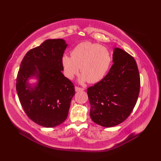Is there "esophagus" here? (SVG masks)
I'll return each instance as SVG.
<instances>
[{"label": "esophagus", "mask_w": 161, "mask_h": 161, "mask_svg": "<svg viewBox=\"0 0 161 161\" xmlns=\"http://www.w3.org/2000/svg\"><path fill=\"white\" fill-rule=\"evenodd\" d=\"M75 91H76V92H79V91H84V88H81V87H79V86H75Z\"/></svg>", "instance_id": "34e87169"}]
</instances>
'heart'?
I'll return each instance as SVG.
<instances>
[{"label": "heart", "mask_w": 161, "mask_h": 161, "mask_svg": "<svg viewBox=\"0 0 161 161\" xmlns=\"http://www.w3.org/2000/svg\"><path fill=\"white\" fill-rule=\"evenodd\" d=\"M71 57L65 55L62 58L64 74L72 80L79 70L81 75V82L88 80L96 83L103 79L111 63V57L107 47L97 43L83 42L75 46L71 51Z\"/></svg>", "instance_id": "obj_1"}]
</instances>
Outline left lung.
Returning a JSON list of instances; mask_svg holds the SVG:
<instances>
[{"mask_svg":"<svg viewBox=\"0 0 161 161\" xmlns=\"http://www.w3.org/2000/svg\"><path fill=\"white\" fill-rule=\"evenodd\" d=\"M113 62L108 74L87 89L91 118L104 127L118 125L129 117L141 86L137 64L131 55L115 47Z\"/></svg>","mask_w":161,"mask_h":161,"instance_id":"8db88e82","label":"left lung"}]
</instances>
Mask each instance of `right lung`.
Instances as JSON below:
<instances>
[{"mask_svg":"<svg viewBox=\"0 0 161 161\" xmlns=\"http://www.w3.org/2000/svg\"><path fill=\"white\" fill-rule=\"evenodd\" d=\"M66 47L64 39L45 41L26 53L17 75L16 88L24 111L44 127H54L66 120L75 93L73 82L61 72ZM32 76L38 80L35 86L27 82Z\"/></svg>","mask_w":161,"mask_h":161,"instance_id":"right-lung-1","label":"right lung"}]
</instances>
